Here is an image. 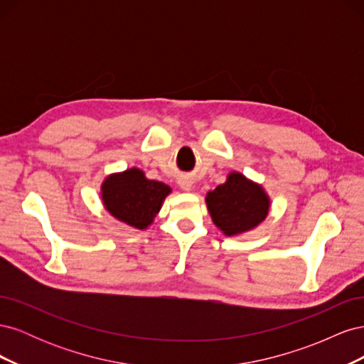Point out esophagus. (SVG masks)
<instances>
[{
	"instance_id": "1",
	"label": "esophagus",
	"mask_w": 364,
	"mask_h": 364,
	"mask_svg": "<svg viewBox=\"0 0 364 364\" xmlns=\"http://www.w3.org/2000/svg\"><path fill=\"white\" fill-rule=\"evenodd\" d=\"M179 185H181V188H182L183 191H191V188H193V181L188 179V178H183V179H181Z\"/></svg>"
}]
</instances>
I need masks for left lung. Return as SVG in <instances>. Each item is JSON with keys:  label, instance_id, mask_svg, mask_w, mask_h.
I'll return each instance as SVG.
<instances>
[{"label": "left lung", "instance_id": "left-lung-1", "mask_svg": "<svg viewBox=\"0 0 364 364\" xmlns=\"http://www.w3.org/2000/svg\"><path fill=\"white\" fill-rule=\"evenodd\" d=\"M208 213L214 225L228 237L245 234L266 220L270 197L257 182L232 171L226 182L206 194Z\"/></svg>", "mask_w": 364, "mask_h": 364}]
</instances>
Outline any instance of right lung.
Instances as JSON below:
<instances>
[{"label":"right lung","instance_id":"obj_1","mask_svg":"<svg viewBox=\"0 0 364 364\" xmlns=\"http://www.w3.org/2000/svg\"><path fill=\"white\" fill-rule=\"evenodd\" d=\"M170 193L168 185L147 179L144 171L136 167L109 174L102 183L106 211L118 222L141 230L153 223Z\"/></svg>","mask_w":364,"mask_h":364}]
</instances>
